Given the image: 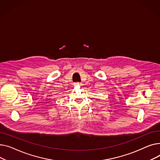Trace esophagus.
Listing matches in <instances>:
<instances>
[{"label":"esophagus","mask_w":160,"mask_h":160,"mask_svg":"<svg viewBox=\"0 0 160 160\" xmlns=\"http://www.w3.org/2000/svg\"><path fill=\"white\" fill-rule=\"evenodd\" d=\"M81 82H76V83H75V84H76V85H81Z\"/></svg>","instance_id":"esophagus-1"}]
</instances>
